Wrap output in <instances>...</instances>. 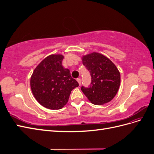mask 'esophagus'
<instances>
[{
  "label": "esophagus",
  "mask_w": 154,
  "mask_h": 154,
  "mask_svg": "<svg viewBox=\"0 0 154 154\" xmlns=\"http://www.w3.org/2000/svg\"><path fill=\"white\" fill-rule=\"evenodd\" d=\"M76 80H77V82H78V83H79V85H81V82H82V81H81V80H80V78H78Z\"/></svg>",
  "instance_id": "esophagus-1"
}]
</instances>
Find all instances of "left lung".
<instances>
[{
	"label": "left lung",
	"instance_id": "8db88e82",
	"mask_svg": "<svg viewBox=\"0 0 154 154\" xmlns=\"http://www.w3.org/2000/svg\"><path fill=\"white\" fill-rule=\"evenodd\" d=\"M82 59L92 77L89 87H82L83 94L94 105L109 103L119 90L121 82L119 70L109 58L99 53L83 55Z\"/></svg>",
	"mask_w": 154,
	"mask_h": 154
}]
</instances>
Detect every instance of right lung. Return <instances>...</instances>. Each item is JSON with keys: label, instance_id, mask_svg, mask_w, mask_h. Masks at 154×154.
Here are the masks:
<instances>
[{"label": "right lung", "instance_id": "add662e5", "mask_svg": "<svg viewBox=\"0 0 154 154\" xmlns=\"http://www.w3.org/2000/svg\"><path fill=\"white\" fill-rule=\"evenodd\" d=\"M64 56L53 54L45 58L32 72L30 86L35 98L48 109H61L72 89L79 86L69 70L62 66Z\"/></svg>", "mask_w": 154, "mask_h": 154}]
</instances>
